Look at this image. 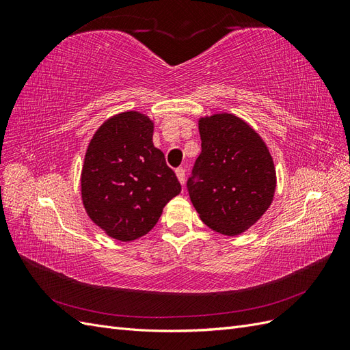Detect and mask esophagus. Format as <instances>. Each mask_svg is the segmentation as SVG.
<instances>
[{"mask_svg": "<svg viewBox=\"0 0 350 350\" xmlns=\"http://www.w3.org/2000/svg\"><path fill=\"white\" fill-rule=\"evenodd\" d=\"M175 174H176V178H178V181H179V184L181 185H184L185 184V169L184 167H178L176 171H175Z\"/></svg>", "mask_w": 350, "mask_h": 350, "instance_id": "esophagus-1", "label": "esophagus"}]
</instances>
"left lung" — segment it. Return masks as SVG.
<instances>
[{
	"label": "left lung",
	"mask_w": 350,
	"mask_h": 350,
	"mask_svg": "<svg viewBox=\"0 0 350 350\" xmlns=\"http://www.w3.org/2000/svg\"><path fill=\"white\" fill-rule=\"evenodd\" d=\"M201 153L188 191L200 219L219 234L248 230L271 206L276 169L252 126L228 112L198 118Z\"/></svg>",
	"instance_id": "1"
}]
</instances>
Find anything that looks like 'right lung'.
<instances>
[{"label": "right lung", "mask_w": 350, "mask_h": 350, "mask_svg": "<svg viewBox=\"0 0 350 350\" xmlns=\"http://www.w3.org/2000/svg\"><path fill=\"white\" fill-rule=\"evenodd\" d=\"M154 122L139 111L116 113L93 134L81 169V201L108 237L130 242L150 232L181 193L165 154L153 144Z\"/></svg>", "instance_id": "obj_1"}]
</instances>
